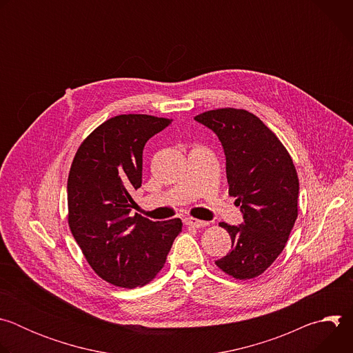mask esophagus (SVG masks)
Listing matches in <instances>:
<instances>
[{"label":"esophagus","instance_id":"esophagus-1","mask_svg":"<svg viewBox=\"0 0 353 353\" xmlns=\"http://www.w3.org/2000/svg\"><path fill=\"white\" fill-rule=\"evenodd\" d=\"M185 225H187V226H191V228L201 229V228L208 226L210 223L205 222V221H198V219H194V218H187V219H185Z\"/></svg>","mask_w":353,"mask_h":353}]
</instances>
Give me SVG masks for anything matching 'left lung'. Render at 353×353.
Returning a JSON list of instances; mask_svg holds the SVG:
<instances>
[{"label": "left lung", "instance_id": "left-lung-1", "mask_svg": "<svg viewBox=\"0 0 353 353\" xmlns=\"http://www.w3.org/2000/svg\"><path fill=\"white\" fill-rule=\"evenodd\" d=\"M194 120L219 138L229 194L243 214L237 226L219 223L230 234L232 250L215 264L236 279L256 278L282 253L297 218L293 161L276 135L247 110H210Z\"/></svg>", "mask_w": 353, "mask_h": 353}]
</instances>
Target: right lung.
Wrapping results in <instances>:
<instances>
[{"label": "right lung", "instance_id": "add662e5", "mask_svg": "<svg viewBox=\"0 0 353 353\" xmlns=\"http://www.w3.org/2000/svg\"><path fill=\"white\" fill-rule=\"evenodd\" d=\"M172 120L121 114L99 125L71 165L68 223L93 271L109 283L137 288L152 281L166 263L179 218L152 222L131 216V194L142 184V150Z\"/></svg>", "mask_w": 353, "mask_h": 353}]
</instances>
